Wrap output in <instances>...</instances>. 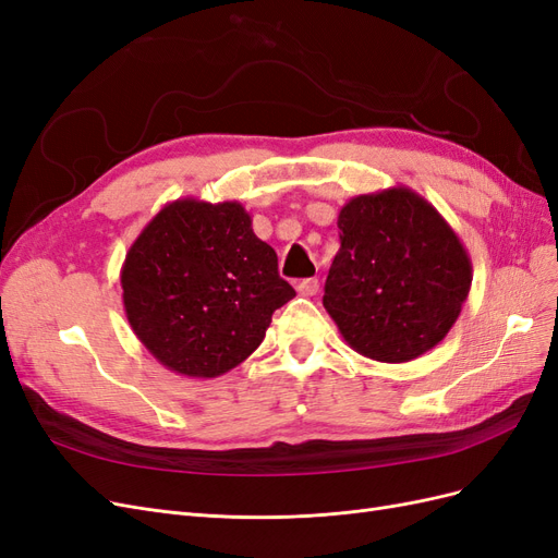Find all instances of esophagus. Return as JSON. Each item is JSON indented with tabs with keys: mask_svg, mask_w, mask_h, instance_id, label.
<instances>
[{
	"mask_svg": "<svg viewBox=\"0 0 558 558\" xmlns=\"http://www.w3.org/2000/svg\"><path fill=\"white\" fill-rule=\"evenodd\" d=\"M298 293L300 295H305V298H312V295H316L318 293V279H302L300 283H298Z\"/></svg>",
	"mask_w": 558,
	"mask_h": 558,
	"instance_id": "34e87169",
	"label": "esophagus"
}]
</instances>
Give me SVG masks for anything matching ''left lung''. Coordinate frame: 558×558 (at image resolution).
<instances>
[{"mask_svg":"<svg viewBox=\"0 0 558 558\" xmlns=\"http://www.w3.org/2000/svg\"><path fill=\"white\" fill-rule=\"evenodd\" d=\"M337 228L324 307L347 344L379 363H408L442 342L472 283L468 251L442 214L396 185L351 197Z\"/></svg>","mask_w":558,"mask_h":558,"instance_id":"left-lung-1","label":"left lung"}]
</instances>
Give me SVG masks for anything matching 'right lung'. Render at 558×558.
<instances>
[{
  "mask_svg": "<svg viewBox=\"0 0 558 558\" xmlns=\"http://www.w3.org/2000/svg\"><path fill=\"white\" fill-rule=\"evenodd\" d=\"M123 307L140 342L183 377L211 379L246 361L295 291L240 202L165 205L130 246Z\"/></svg>",
  "mask_w": 558,
  "mask_h": 558,
  "instance_id": "right-lung-1",
  "label": "right lung"
}]
</instances>
